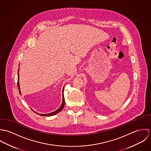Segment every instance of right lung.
Listing matches in <instances>:
<instances>
[{
	"instance_id": "obj_1",
	"label": "right lung",
	"mask_w": 151,
	"mask_h": 151,
	"mask_svg": "<svg viewBox=\"0 0 151 151\" xmlns=\"http://www.w3.org/2000/svg\"><path fill=\"white\" fill-rule=\"evenodd\" d=\"M17 84H18V88H19V90L20 94L21 95V91H20V85H19V70H18V82H17ZM64 88H65V86H64V87H63V101H62V105H61L60 107L58 109H57V110H55V111H53V112H52V113H47V114H41V113H38L35 112V111H34L32 109V110H33V111H34V112H35L37 114H39V115H40V116H51L55 115V114H56L57 113H59V112H60V111L63 109V107H64V106H65V98H64V95H63Z\"/></svg>"
}]
</instances>
